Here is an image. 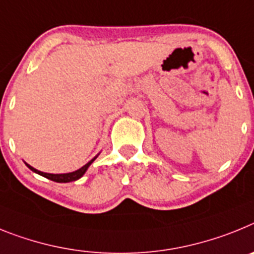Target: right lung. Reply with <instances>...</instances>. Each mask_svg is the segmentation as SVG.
<instances>
[{
	"label": "right lung",
	"instance_id": "add662e5",
	"mask_svg": "<svg viewBox=\"0 0 254 254\" xmlns=\"http://www.w3.org/2000/svg\"><path fill=\"white\" fill-rule=\"evenodd\" d=\"M96 160V157L93 158L92 161H89L87 165H84L83 167H80L79 170H76V171H74V173H69V174H47V173H42V171H38V170H35L34 167H32L30 165L26 164V166L29 167L32 171H34V173L39 174V175L45 176V178H47V179L52 180V182H56V183H69V182H75V180L80 179L81 176L84 175V173L87 171L88 167L90 166V164L93 162V161Z\"/></svg>",
	"mask_w": 254,
	"mask_h": 254
}]
</instances>
